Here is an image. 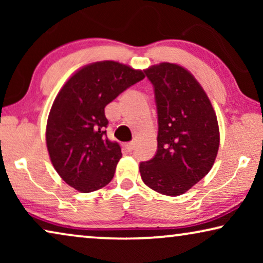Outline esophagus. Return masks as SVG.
I'll use <instances>...</instances> for the list:
<instances>
[{
  "mask_svg": "<svg viewBox=\"0 0 263 263\" xmlns=\"http://www.w3.org/2000/svg\"><path fill=\"white\" fill-rule=\"evenodd\" d=\"M125 148H127L128 151H133L135 148V142H128L125 143Z\"/></svg>",
  "mask_w": 263,
  "mask_h": 263,
  "instance_id": "obj_1",
  "label": "esophagus"
}]
</instances>
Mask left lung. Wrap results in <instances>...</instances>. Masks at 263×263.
<instances>
[{
  "mask_svg": "<svg viewBox=\"0 0 263 263\" xmlns=\"http://www.w3.org/2000/svg\"><path fill=\"white\" fill-rule=\"evenodd\" d=\"M154 88L158 149L140 163L146 185L168 196L184 194L213 166L219 149L217 115L196 79L175 63L145 70Z\"/></svg>",
  "mask_w": 263,
  "mask_h": 263,
  "instance_id": "obj_1",
  "label": "left lung"
}]
</instances>
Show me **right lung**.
<instances>
[{
    "instance_id": "add662e5",
    "label": "right lung",
    "mask_w": 263,
    "mask_h": 263,
    "mask_svg": "<svg viewBox=\"0 0 263 263\" xmlns=\"http://www.w3.org/2000/svg\"><path fill=\"white\" fill-rule=\"evenodd\" d=\"M145 74L115 61L78 70L55 98L46 124L51 163L67 184L81 193L105 186L114 178L121 147L106 138L105 106Z\"/></svg>"
}]
</instances>
